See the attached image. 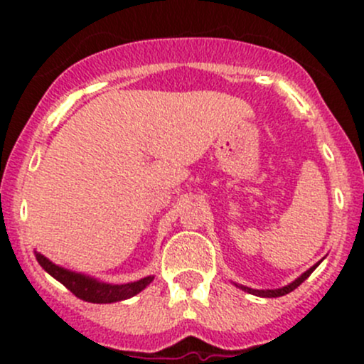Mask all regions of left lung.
Wrapping results in <instances>:
<instances>
[{"mask_svg": "<svg viewBox=\"0 0 364 364\" xmlns=\"http://www.w3.org/2000/svg\"><path fill=\"white\" fill-rule=\"evenodd\" d=\"M318 264H321V262H317V264H315V266H311L310 269H308V271H304V273L301 274L299 278H296V280L292 282V284L285 285V287H282V289H267V291H257V289L245 287V285H240V287L243 289L245 292H250V294H255V296H260V297H280V296H285V294H289V292H292V291H294V289L299 287V285L303 284V282L306 280V278L310 277L311 273H314V269H315V267L318 266ZM236 285H237V284H236Z\"/></svg>", "mask_w": 364, "mask_h": 364, "instance_id": "obj_1", "label": "left lung"}]
</instances>
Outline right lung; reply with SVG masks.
Wrapping results in <instances>:
<instances>
[{
	"mask_svg": "<svg viewBox=\"0 0 364 364\" xmlns=\"http://www.w3.org/2000/svg\"><path fill=\"white\" fill-rule=\"evenodd\" d=\"M35 257L36 260H38L40 266H42L50 277L56 278V280L61 282L72 294H75L79 299L87 301V303H116V301L128 299V297H134L141 291H144V289L151 284L153 278H155L146 277L137 282H132V284L121 285L104 284V282H98L97 278L86 277V274H80L75 273V271H70L61 266H56V264L50 262L47 257H43L42 253L38 252H35Z\"/></svg>",
	"mask_w": 364,
	"mask_h": 364,
	"instance_id": "right-lung-1",
	"label": "right lung"
}]
</instances>
